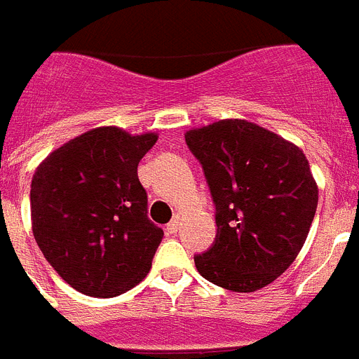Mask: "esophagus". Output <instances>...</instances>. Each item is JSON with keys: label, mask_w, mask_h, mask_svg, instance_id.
Here are the masks:
<instances>
[{"label": "esophagus", "mask_w": 359, "mask_h": 359, "mask_svg": "<svg viewBox=\"0 0 359 359\" xmlns=\"http://www.w3.org/2000/svg\"><path fill=\"white\" fill-rule=\"evenodd\" d=\"M168 232H170V234H177V232H179V219H173V221H170V223H168Z\"/></svg>", "instance_id": "34e87169"}]
</instances>
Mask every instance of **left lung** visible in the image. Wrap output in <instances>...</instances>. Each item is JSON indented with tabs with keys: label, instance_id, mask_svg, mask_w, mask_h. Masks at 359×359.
Instances as JSON below:
<instances>
[{
	"label": "left lung",
	"instance_id": "8db88e82",
	"mask_svg": "<svg viewBox=\"0 0 359 359\" xmlns=\"http://www.w3.org/2000/svg\"><path fill=\"white\" fill-rule=\"evenodd\" d=\"M215 205L217 234L195 255L206 280L249 293L271 284L299 255L317 208V184L304 153L243 119L186 133Z\"/></svg>",
	"mask_w": 359,
	"mask_h": 359
}]
</instances>
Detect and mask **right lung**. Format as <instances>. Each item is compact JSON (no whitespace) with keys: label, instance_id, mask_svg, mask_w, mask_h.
<instances>
[{"label":"right lung","instance_id":"add662e5","mask_svg":"<svg viewBox=\"0 0 359 359\" xmlns=\"http://www.w3.org/2000/svg\"><path fill=\"white\" fill-rule=\"evenodd\" d=\"M156 134L88 130L49 154L31 182L38 247L58 275L90 297H116L142 282L164 230L147 217L138 162Z\"/></svg>","mask_w":359,"mask_h":359}]
</instances>
